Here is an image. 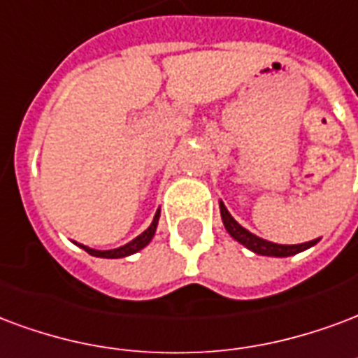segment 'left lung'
<instances>
[{
	"label": "left lung",
	"mask_w": 358,
	"mask_h": 358,
	"mask_svg": "<svg viewBox=\"0 0 358 358\" xmlns=\"http://www.w3.org/2000/svg\"><path fill=\"white\" fill-rule=\"evenodd\" d=\"M220 213H222V220H224V226H226L227 233L231 235L233 239L239 241L241 245H245L246 248H250L252 252L262 254V256H277V258H282V256H292V254H298L301 250H306L309 246L317 245V241H309V243H301V245H277V243H271V241L260 239L256 237L254 233H250L248 229L241 226L239 222H235L231 214L227 213L226 205L220 201Z\"/></svg>",
	"instance_id": "1"
}]
</instances>
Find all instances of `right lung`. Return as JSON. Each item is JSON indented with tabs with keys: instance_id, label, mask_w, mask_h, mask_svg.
<instances>
[{
	"instance_id": "obj_1",
	"label": "right lung",
	"mask_w": 358,
	"mask_h": 358,
	"mask_svg": "<svg viewBox=\"0 0 358 358\" xmlns=\"http://www.w3.org/2000/svg\"><path fill=\"white\" fill-rule=\"evenodd\" d=\"M157 222L159 210L155 213V216H153L152 226L148 227L144 233H140L136 239H132L131 243H127L125 246H119V248H113V250H94V248H89V246L83 245H81V248H85L91 256H96V258H125V256H131V254L142 250V248L152 241V237L155 235V229H157Z\"/></svg>"
}]
</instances>
